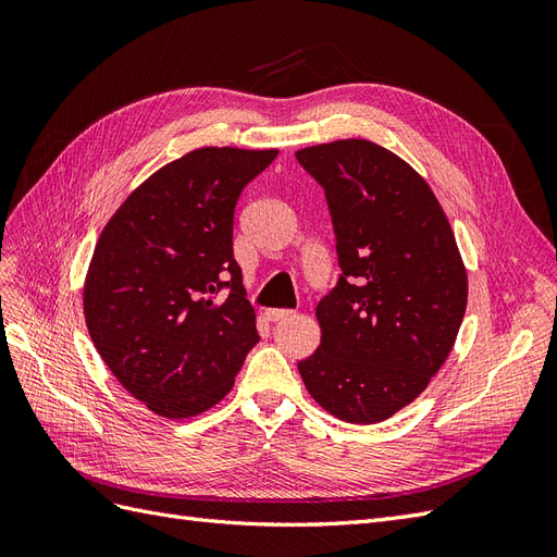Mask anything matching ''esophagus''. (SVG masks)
I'll list each match as a JSON object with an SVG mask.
<instances>
[{
  "label": "esophagus",
  "mask_w": 557,
  "mask_h": 557,
  "mask_svg": "<svg viewBox=\"0 0 557 557\" xmlns=\"http://www.w3.org/2000/svg\"><path fill=\"white\" fill-rule=\"evenodd\" d=\"M267 318L272 320V323H283V320L295 318V311H288V309H272V311H267Z\"/></svg>",
  "instance_id": "1"
}]
</instances>
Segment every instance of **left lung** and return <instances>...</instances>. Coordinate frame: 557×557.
I'll list each match as a JSON object with an SVG mask.
<instances>
[{
    "instance_id": "obj_1",
    "label": "left lung",
    "mask_w": 557,
    "mask_h": 557,
    "mask_svg": "<svg viewBox=\"0 0 557 557\" xmlns=\"http://www.w3.org/2000/svg\"><path fill=\"white\" fill-rule=\"evenodd\" d=\"M325 190L339 281L318 301L320 346L297 369L311 397L372 425L425 391L458 336L467 272L430 185L364 139L295 153Z\"/></svg>"
}]
</instances>
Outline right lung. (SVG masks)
<instances>
[{"label": "right lung", "instance_id": "obj_1", "mask_svg": "<svg viewBox=\"0 0 557 557\" xmlns=\"http://www.w3.org/2000/svg\"><path fill=\"white\" fill-rule=\"evenodd\" d=\"M276 156L197 148L144 181L95 246L83 288L90 339L125 391L162 418L221 401L260 342L232 230L242 190Z\"/></svg>", "mask_w": 557, "mask_h": 557}]
</instances>
